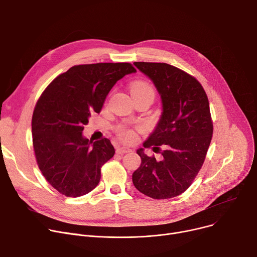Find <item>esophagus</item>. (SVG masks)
Returning a JSON list of instances; mask_svg holds the SVG:
<instances>
[{"label": "esophagus", "instance_id": "obj_1", "mask_svg": "<svg viewBox=\"0 0 257 257\" xmlns=\"http://www.w3.org/2000/svg\"><path fill=\"white\" fill-rule=\"evenodd\" d=\"M132 150L129 149V148H126V147H116L115 149V152L117 154H126V153H130Z\"/></svg>", "mask_w": 257, "mask_h": 257}]
</instances>
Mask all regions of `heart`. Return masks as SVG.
I'll use <instances>...</instances> for the list:
<instances>
[{"mask_svg":"<svg viewBox=\"0 0 257 257\" xmlns=\"http://www.w3.org/2000/svg\"><path fill=\"white\" fill-rule=\"evenodd\" d=\"M130 93L133 98L138 97V96H143V95H151L154 96V90L151 87V84L148 83L147 81L144 80H138L134 81L130 85ZM118 136L119 139L125 142H132L135 139V134L132 130L125 128V127H119L118 128Z\"/></svg>","mask_w":257,"mask_h":257,"instance_id":"b5f03b06","label":"heart"}]
</instances>
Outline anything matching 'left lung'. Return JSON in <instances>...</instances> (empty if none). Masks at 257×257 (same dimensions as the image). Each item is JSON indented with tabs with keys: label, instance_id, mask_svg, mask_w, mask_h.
Here are the masks:
<instances>
[{
	"label": "left lung",
	"instance_id": "left-lung-1",
	"mask_svg": "<svg viewBox=\"0 0 257 257\" xmlns=\"http://www.w3.org/2000/svg\"><path fill=\"white\" fill-rule=\"evenodd\" d=\"M161 97L162 113L144 147L163 145L164 158H149L138 150L141 166L132 175L136 189L155 199L185 192L201 168L213 135L208 96L191 75L166 63L135 62Z\"/></svg>",
	"mask_w": 257,
	"mask_h": 257
}]
</instances>
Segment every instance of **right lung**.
<instances>
[{
	"label": "right lung",
	"mask_w": 257,
	"mask_h": 257,
	"mask_svg": "<svg viewBox=\"0 0 257 257\" xmlns=\"http://www.w3.org/2000/svg\"><path fill=\"white\" fill-rule=\"evenodd\" d=\"M129 63L77 65L44 90L32 117L33 147L39 169L56 190L68 197L91 192L101 167L114 155L108 139L82 135L93 111L99 113L117 80L135 73Z\"/></svg>",
	"instance_id": "1"
}]
</instances>
